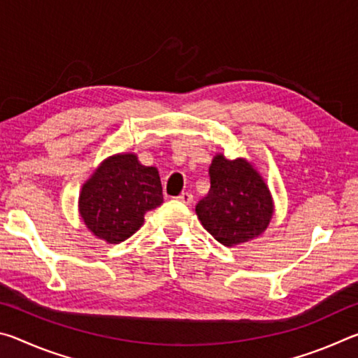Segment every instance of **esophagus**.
<instances>
[{
	"instance_id": "esophagus-1",
	"label": "esophagus",
	"mask_w": 358,
	"mask_h": 358,
	"mask_svg": "<svg viewBox=\"0 0 358 358\" xmlns=\"http://www.w3.org/2000/svg\"><path fill=\"white\" fill-rule=\"evenodd\" d=\"M177 201L183 202V203H186V205H191V203L194 202V196H192L191 192H181L180 196L177 197Z\"/></svg>"
}]
</instances>
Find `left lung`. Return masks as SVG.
I'll return each mask as SVG.
<instances>
[{"label": "left lung", "mask_w": 358, "mask_h": 358, "mask_svg": "<svg viewBox=\"0 0 358 358\" xmlns=\"http://www.w3.org/2000/svg\"><path fill=\"white\" fill-rule=\"evenodd\" d=\"M210 191L196 205L202 226L224 246L259 237L273 216V201L260 173L243 157L216 155L208 169Z\"/></svg>", "instance_id": "obj_1"}]
</instances>
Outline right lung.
<instances>
[{
  "instance_id": "obj_1",
  "label": "right lung",
  "mask_w": 358,
  "mask_h": 358,
  "mask_svg": "<svg viewBox=\"0 0 358 358\" xmlns=\"http://www.w3.org/2000/svg\"><path fill=\"white\" fill-rule=\"evenodd\" d=\"M161 203L157 169L142 166L136 155L123 153L102 161L82 186L78 211L90 232L117 245L136 234L145 213Z\"/></svg>"
}]
</instances>
